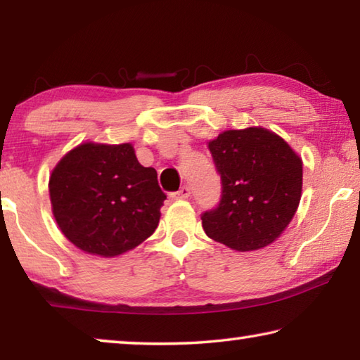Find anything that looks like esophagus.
<instances>
[{
  "instance_id": "esophagus-1",
  "label": "esophagus",
  "mask_w": 360,
  "mask_h": 360,
  "mask_svg": "<svg viewBox=\"0 0 360 360\" xmlns=\"http://www.w3.org/2000/svg\"><path fill=\"white\" fill-rule=\"evenodd\" d=\"M188 197H191V187H187V186H182L178 192L172 193L173 200H184Z\"/></svg>"
}]
</instances>
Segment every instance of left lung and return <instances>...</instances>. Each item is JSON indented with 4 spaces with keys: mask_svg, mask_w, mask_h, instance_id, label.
Instances as JSON below:
<instances>
[{
    "mask_svg": "<svg viewBox=\"0 0 360 360\" xmlns=\"http://www.w3.org/2000/svg\"><path fill=\"white\" fill-rule=\"evenodd\" d=\"M208 149L221 174L222 195L216 210L203 212L206 235L240 252L271 245L300 203L302 158L262 127L225 130Z\"/></svg>",
    "mask_w": 360,
    "mask_h": 360,
    "instance_id": "1",
    "label": "left lung"
}]
</instances>
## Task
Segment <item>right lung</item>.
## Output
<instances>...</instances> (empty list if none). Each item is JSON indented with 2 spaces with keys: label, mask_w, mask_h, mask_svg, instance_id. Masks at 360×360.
<instances>
[{
  "label": "right lung",
  "mask_w": 360,
  "mask_h": 360,
  "mask_svg": "<svg viewBox=\"0 0 360 360\" xmlns=\"http://www.w3.org/2000/svg\"><path fill=\"white\" fill-rule=\"evenodd\" d=\"M58 229L81 251L117 257L154 233L167 195L130 143L87 141L60 158L49 178Z\"/></svg>",
  "instance_id": "obj_1"
}]
</instances>
